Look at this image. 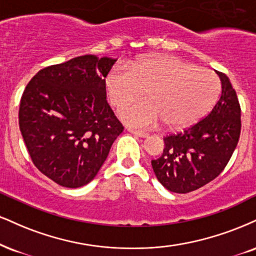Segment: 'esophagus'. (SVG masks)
Here are the masks:
<instances>
[{
    "instance_id": "esophagus-1",
    "label": "esophagus",
    "mask_w": 256,
    "mask_h": 256,
    "mask_svg": "<svg viewBox=\"0 0 256 256\" xmlns=\"http://www.w3.org/2000/svg\"><path fill=\"white\" fill-rule=\"evenodd\" d=\"M126 130H128V132H131V134H134V136L140 137V138H146V137L149 136V134H148L146 132L140 131V130H134V128H126Z\"/></svg>"
}]
</instances>
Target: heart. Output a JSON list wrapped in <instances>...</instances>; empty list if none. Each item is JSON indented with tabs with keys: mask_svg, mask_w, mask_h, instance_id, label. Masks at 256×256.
<instances>
[{
	"mask_svg": "<svg viewBox=\"0 0 256 256\" xmlns=\"http://www.w3.org/2000/svg\"><path fill=\"white\" fill-rule=\"evenodd\" d=\"M110 102L122 107L142 96L148 100L122 107L119 116L136 128H169L194 122L208 112L220 93V81L211 70L172 54L138 60L128 69L116 66L106 76Z\"/></svg>",
	"mask_w": 256,
	"mask_h": 256,
	"instance_id": "b5f03b06",
	"label": "heart"
}]
</instances>
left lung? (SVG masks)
<instances>
[{
    "mask_svg": "<svg viewBox=\"0 0 256 256\" xmlns=\"http://www.w3.org/2000/svg\"><path fill=\"white\" fill-rule=\"evenodd\" d=\"M222 95L196 124L163 138L161 158L152 160L156 178L174 193H188L220 175L232 158L241 134V107L226 74L217 72Z\"/></svg>",
    "mask_w": 256,
    "mask_h": 256,
    "instance_id": "left-lung-1",
    "label": "left lung"
}]
</instances>
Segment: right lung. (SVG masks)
<instances>
[{
	"label": "right lung",
	"mask_w": 256,
	"mask_h": 256,
	"mask_svg": "<svg viewBox=\"0 0 256 256\" xmlns=\"http://www.w3.org/2000/svg\"><path fill=\"white\" fill-rule=\"evenodd\" d=\"M116 62L84 54L44 68L24 88L21 134L36 167L60 186L90 182L124 130L106 100Z\"/></svg>",
	"instance_id": "obj_1"
}]
</instances>
